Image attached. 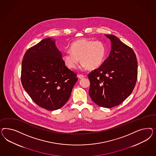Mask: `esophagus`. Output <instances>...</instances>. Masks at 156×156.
Segmentation results:
<instances>
[{
	"label": "esophagus",
	"mask_w": 156,
	"mask_h": 156,
	"mask_svg": "<svg viewBox=\"0 0 156 156\" xmlns=\"http://www.w3.org/2000/svg\"><path fill=\"white\" fill-rule=\"evenodd\" d=\"M85 76L83 75V74H79V75H78V78H80V79H82V78H83Z\"/></svg>",
	"instance_id": "obj_1"
}]
</instances>
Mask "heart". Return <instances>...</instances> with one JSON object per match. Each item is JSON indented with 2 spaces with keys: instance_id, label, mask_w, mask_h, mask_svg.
Listing matches in <instances>:
<instances>
[{
  "instance_id": "heart-1",
  "label": "heart",
  "mask_w": 156,
  "mask_h": 156,
  "mask_svg": "<svg viewBox=\"0 0 156 156\" xmlns=\"http://www.w3.org/2000/svg\"><path fill=\"white\" fill-rule=\"evenodd\" d=\"M70 51L62 54V59L71 69H76L80 61L82 67L95 69L101 66L106 55V47L100 41L82 39L72 43Z\"/></svg>"
}]
</instances>
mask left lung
<instances>
[{"label":"left lung","instance_id":"1","mask_svg":"<svg viewBox=\"0 0 156 156\" xmlns=\"http://www.w3.org/2000/svg\"><path fill=\"white\" fill-rule=\"evenodd\" d=\"M112 42L108 58L88 74L89 95L101 107L112 108L119 105L132 93L136 84L137 60L131 47L117 37L105 35Z\"/></svg>","mask_w":156,"mask_h":156}]
</instances>
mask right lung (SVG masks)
<instances>
[{"mask_svg":"<svg viewBox=\"0 0 156 156\" xmlns=\"http://www.w3.org/2000/svg\"><path fill=\"white\" fill-rule=\"evenodd\" d=\"M65 66L55 41L44 39L29 48L22 63L21 82L31 98L39 107L52 111L69 99L78 78Z\"/></svg>","mask_w":156,"mask_h":156,"instance_id":"obj_1","label":"right lung"}]
</instances>
